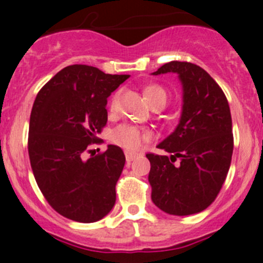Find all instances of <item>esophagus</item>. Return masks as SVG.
<instances>
[{
	"mask_svg": "<svg viewBox=\"0 0 263 263\" xmlns=\"http://www.w3.org/2000/svg\"><path fill=\"white\" fill-rule=\"evenodd\" d=\"M126 160H127V164H131V161H134L135 159L139 156V154L136 153H131V151H126Z\"/></svg>",
	"mask_w": 263,
	"mask_h": 263,
	"instance_id": "esophagus-1",
	"label": "esophagus"
}]
</instances>
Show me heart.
<instances>
[{
	"instance_id": "b5f03b06",
	"label": "heart",
	"mask_w": 263,
	"mask_h": 263,
	"mask_svg": "<svg viewBox=\"0 0 263 263\" xmlns=\"http://www.w3.org/2000/svg\"><path fill=\"white\" fill-rule=\"evenodd\" d=\"M144 92L145 97L147 98V100L154 108L165 107L169 98L165 87L159 84H151L145 87ZM117 102H118V92H116L112 97V99H110L109 109L112 112L116 110ZM151 136L153 135H151V132L147 128L129 123L119 124V126H117L110 132V140H112V142H115L116 145L126 148L128 151L139 150L145 142L151 139Z\"/></svg>"
}]
</instances>
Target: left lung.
I'll use <instances>...</instances> for the list:
<instances>
[{"label": "left lung", "mask_w": 263, "mask_h": 263, "mask_svg": "<svg viewBox=\"0 0 263 263\" xmlns=\"http://www.w3.org/2000/svg\"><path fill=\"white\" fill-rule=\"evenodd\" d=\"M166 72L181 79L183 112L176 131L158 145L173 155L146 154L148 182L160 210L184 216L208 209L227 179L234 147L232 115L221 87L200 66L172 61L154 75Z\"/></svg>", "instance_id": "1"}]
</instances>
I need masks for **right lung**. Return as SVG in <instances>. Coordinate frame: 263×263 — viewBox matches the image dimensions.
I'll use <instances>...</instances> for the list:
<instances>
[{
	"instance_id": "obj_1",
	"label": "right lung",
	"mask_w": 263,
	"mask_h": 263,
	"mask_svg": "<svg viewBox=\"0 0 263 263\" xmlns=\"http://www.w3.org/2000/svg\"><path fill=\"white\" fill-rule=\"evenodd\" d=\"M128 75L86 65L62 68L39 90L29 124L28 151L34 178L50 208L79 222L103 219L116 203V184L126 156L109 145L85 159L108 121L107 98Z\"/></svg>"
}]
</instances>
